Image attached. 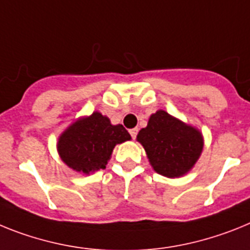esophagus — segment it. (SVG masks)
<instances>
[{
	"mask_svg": "<svg viewBox=\"0 0 250 250\" xmlns=\"http://www.w3.org/2000/svg\"><path fill=\"white\" fill-rule=\"evenodd\" d=\"M137 133H138V128H132V129H129V134H131V137L136 138L137 137Z\"/></svg>",
	"mask_w": 250,
	"mask_h": 250,
	"instance_id": "obj_1",
	"label": "esophagus"
}]
</instances>
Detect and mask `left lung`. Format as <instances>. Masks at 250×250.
<instances>
[{"label": "left lung", "instance_id": "1", "mask_svg": "<svg viewBox=\"0 0 250 250\" xmlns=\"http://www.w3.org/2000/svg\"><path fill=\"white\" fill-rule=\"evenodd\" d=\"M137 141L146 149L153 170L166 177H180L190 171L204 146L200 132L165 110L149 117Z\"/></svg>", "mask_w": 250, "mask_h": 250}]
</instances>
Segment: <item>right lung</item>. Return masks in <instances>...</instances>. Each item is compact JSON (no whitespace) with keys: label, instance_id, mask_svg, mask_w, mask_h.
Instances as JSON below:
<instances>
[{"label":"right lung","instance_id":"right-lung-1","mask_svg":"<svg viewBox=\"0 0 250 250\" xmlns=\"http://www.w3.org/2000/svg\"><path fill=\"white\" fill-rule=\"evenodd\" d=\"M131 140L122 125H112L107 117L94 112L82 118L60 136L58 151L62 161L79 172L105 168L117 143Z\"/></svg>","mask_w":250,"mask_h":250}]
</instances>
